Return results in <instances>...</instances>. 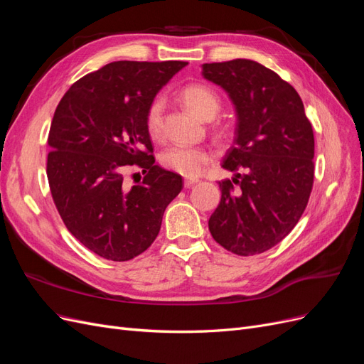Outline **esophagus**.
Listing matches in <instances>:
<instances>
[{"instance_id":"34e87169","label":"esophagus","mask_w":364,"mask_h":364,"mask_svg":"<svg viewBox=\"0 0 364 364\" xmlns=\"http://www.w3.org/2000/svg\"><path fill=\"white\" fill-rule=\"evenodd\" d=\"M197 182H199L197 179H185V181H183V185H185V188H190V186H193V185L197 183Z\"/></svg>"}]
</instances>
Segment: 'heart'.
<instances>
[{
    "mask_svg": "<svg viewBox=\"0 0 364 364\" xmlns=\"http://www.w3.org/2000/svg\"><path fill=\"white\" fill-rule=\"evenodd\" d=\"M181 97L183 103L191 111L206 119L214 118L220 111V106H222L218 94L213 87L202 83H193L185 86L181 92ZM164 106V98L156 97L155 100H151L146 111V127L151 138L162 136ZM161 162L165 168L186 176V178H194V176L200 174L206 167V164L209 162V153L202 147L190 144H173L162 151Z\"/></svg>",
    "mask_w": 364,
    "mask_h": 364,
    "instance_id": "obj_1",
    "label": "heart"
}]
</instances>
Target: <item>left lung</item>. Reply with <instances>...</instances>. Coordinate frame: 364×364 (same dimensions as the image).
I'll use <instances>...</instances> for the list:
<instances>
[{
  "instance_id": "8db88e82",
  "label": "left lung",
  "mask_w": 364,
  "mask_h": 364,
  "mask_svg": "<svg viewBox=\"0 0 364 364\" xmlns=\"http://www.w3.org/2000/svg\"><path fill=\"white\" fill-rule=\"evenodd\" d=\"M202 75L223 87L237 111L234 146L222 164L235 178L218 182L222 199L209 232L229 252L257 255L287 237L305 211L314 181L313 127L294 87L258 62L205 63Z\"/></svg>"
}]
</instances>
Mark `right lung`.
Returning <instances> with one entry per match:
<instances>
[{"instance_id": "1", "label": "right lung", "mask_w": 364, "mask_h": 364, "mask_svg": "<svg viewBox=\"0 0 364 364\" xmlns=\"http://www.w3.org/2000/svg\"><path fill=\"white\" fill-rule=\"evenodd\" d=\"M188 62L118 60L83 75L65 92L48 134L47 176L53 202L70 232L95 255L129 261L159 234L182 176L155 164L146 111ZM130 166L146 173L124 183Z\"/></svg>"}]
</instances>
